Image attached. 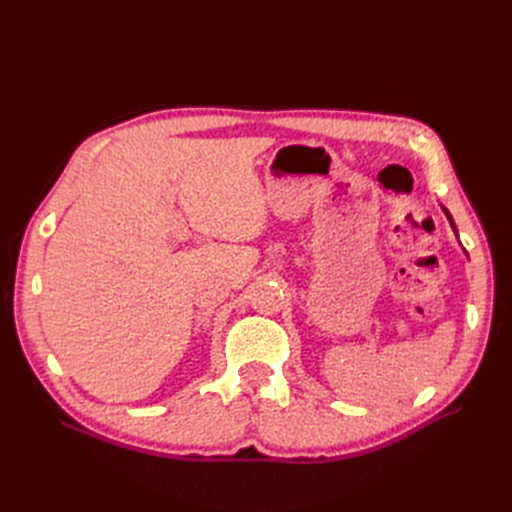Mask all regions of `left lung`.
Listing matches in <instances>:
<instances>
[{
  "instance_id": "8db88e82",
  "label": "left lung",
  "mask_w": 512,
  "mask_h": 512,
  "mask_svg": "<svg viewBox=\"0 0 512 512\" xmlns=\"http://www.w3.org/2000/svg\"><path fill=\"white\" fill-rule=\"evenodd\" d=\"M444 213H446V218H448V222H451V226H453V230H455V235H457V228H455V222H453V218H451V213H448L446 209H444Z\"/></svg>"
}]
</instances>
